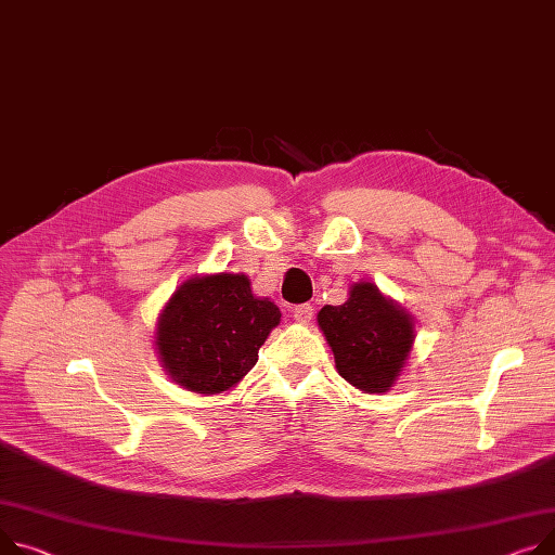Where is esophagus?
<instances>
[{"label":"esophagus","mask_w":555,"mask_h":555,"mask_svg":"<svg viewBox=\"0 0 555 555\" xmlns=\"http://www.w3.org/2000/svg\"><path fill=\"white\" fill-rule=\"evenodd\" d=\"M312 314H314V308H312L310 304H301V306H294V310H292V317H294V319H297V321H301V323H310Z\"/></svg>","instance_id":"34e87169"}]
</instances>
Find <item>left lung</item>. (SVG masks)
Masks as SVG:
<instances>
[{"instance_id":"1","label":"left lung","mask_w":555,"mask_h":555,"mask_svg":"<svg viewBox=\"0 0 555 555\" xmlns=\"http://www.w3.org/2000/svg\"><path fill=\"white\" fill-rule=\"evenodd\" d=\"M319 327L339 375L365 392H386L413 344V321L373 283H357L344 306L321 308Z\"/></svg>"}]
</instances>
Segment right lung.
Listing matches in <instances>:
<instances>
[{"label": "right lung", "instance_id": "obj_1", "mask_svg": "<svg viewBox=\"0 0 555 555\" xmlns=\"http://www.w3.org/2000/svg\"><path fill=\"white\" fill-rule=\"evenodd\" d=\"M281 310L256 299L245 274L192 279L163 310L156 346L171 379L214 395L241 382L258 361Z\"/></svg>", "mask_w": 555, "mask_h": 555}]
</instances>
